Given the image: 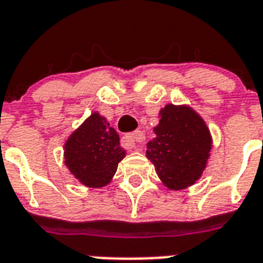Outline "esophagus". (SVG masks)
Wrapping results in <instances>:
<instances>
[{"mask_svg": "<svg viewBox=\"0 0 263 263\" xmlns=\"http://www.w3.org/2000/svg\"><path fill=\"white\" fill-rule=\"evenodd\" d=\"M145 140V134L142 133L141 130H136V132H133V133H130L127 134L125 137V141L129 144L132 148H134V146L137 145L135 144L136 142H138V144H140V142H142Z\"/></svg>", "mask_w": 263, "mask_h": 263, "instance_id": "34e87169", "label": "esophagus"}]
</instances>
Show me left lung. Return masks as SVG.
Returning a JSON list of instances; mask_svg holds the SVG:
<instances>
[{
  "mask_svg": "<svg viewBox=\"0 0 263 263\" xmlns=\"http://www.w3.org/2000/svg\"><path fill=\"white\" fill-rule=\"evenodd\" d=\"M159 115L155 137L146 144V158L168 189L188 188L200 178L210 158V130L188 105L167 104Z\"/></svg>",
  "mask_w": 263,
  "mask_h": 263,
  "instance_id": "obj_1",
  "label": "left lung"
}]
</instances>
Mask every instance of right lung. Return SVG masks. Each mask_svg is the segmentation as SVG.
<instances>
[{
  "instance_id": "right-lung-1",
  "label": "right lung",
  "mask_w": 263,
  "mask_h": 263,
  "mask_svg": "<svg viewBox=\"0 0 263 263\" xmlns=\"http://www.w3.org/2000/svg\"><path fill=\"white\" fill-rule=\"evenodd\" d=\"M125 155L119 134L99 112L91 114L64 144V163L89 188L109 184Z\"/></svg>"
}]
</instances>
